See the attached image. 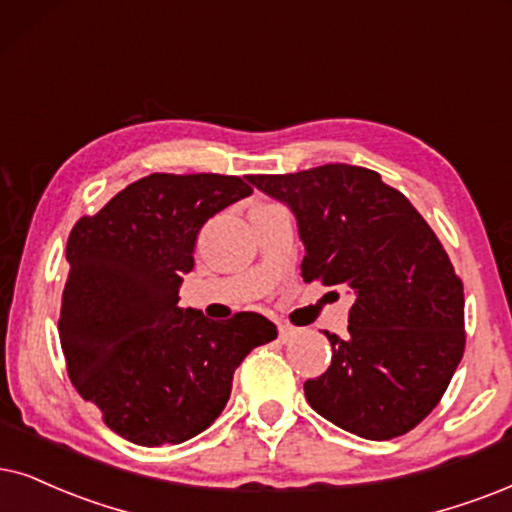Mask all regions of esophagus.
Here are the masks:
<instances>
[{
  "label": "esophagus",
  "mask_w": 512,
  "mask_h": 512,
  "mask_svg": "<svg viewBox=\"0 0 512 512\" xmlns=\"http://www.w3.org/2000/svg\"><path fill=\"white\" fill-rule=\"evenodd\" d=\"M297 333H300V331H297L295 326H290V323H283V321H278V338H281L283 342L293 340Z\"/></svg>",
  "instance_id": "34e87169"
}]
</instances>
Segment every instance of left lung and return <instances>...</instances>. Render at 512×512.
<instances>
[{"label":"left lung","mask_w":512,"mask_h":512,"mask_svg":"<svg viewBox=\"0 0 512 512\" xmlns=\"http://www.w3.org/2000/svg\"><path fill=\"white\" fill-rule=\"evenodd\" d=\"M248 181L293 210L304 283L354 295L345 338L326 331L331 366L304 383L309 406L364 439L406 435L439 404L465 349L463 283L435 231L366 167Z\"/></svg>","instance_id":"obj_1"}]
</instances>
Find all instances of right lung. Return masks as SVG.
Wrapping results in <instances>:
<instances>
[{
  "instance_id": "add662e5",
  "label": "right lung",
  "mask_w": 512,
  "mask_h": 512,
  "mask_svg": "<svg viewBox=\"0 0 512 512\" xmlns=\"http://www.w3.org/2000/svg\"><path fill=\"white\" fill-rule=\"evenodd\" d=\"M250 193L241 177L155 172L70 231L58 338L70 383L115 435L139 446L200 435L241 361L278 335L255 312L219 323L179 307L198 231Z\"/></svg>"
}]
</instances>
